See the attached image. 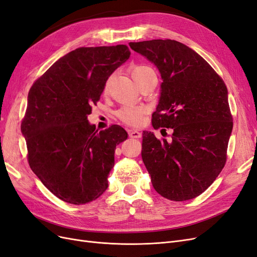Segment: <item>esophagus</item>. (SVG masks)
Here are the masks:
<instances>
[{
	"mask_svg": "<svg viewBox=\"0 0 257 257\" xmlns=\"http://www.w3.org/2000/svg\"><path fill=\"white\" fill-rule=\"evenodd\" d=\"M128 136L131 138H141V133L138 132V131H135V130H130L128 131Z\"/></svg>",
	"mask_w": 257,
	"mask_h": 257,
	"instance_id": "obj_1",
	"label": "esophagus"
}]
</instances>
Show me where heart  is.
I'll use <instances>...</instances> for the list:
<instances>
[{"label": "heart", "instance_id": "heart-1", "mask_svg": "<svg viewBox=\"0 0 257 257\" xmlns=\"http://www.w3.org/2000/svg\"><path fill=\"white\" fill-rule=\"evenodd\" d=\"M155 73L152 68L146 65H138L133 67L131 70L132 77L134 81L139 85L144 81L146 77L150 74ZM107 89V86H105V91ZM146 112V108L143 106H134V105H127L123 106L117 111V117L125 124L130 126H139L144 120V113Z\"/></svg>", "mask_w": 257, "mask_h": 257}]
</instances>
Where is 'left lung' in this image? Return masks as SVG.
Segmentation results:
<instances>
[{"label": "left lung", "mask_w": 257, "mask_h": 257, "mask_svg": "<svg viewBox=\"0 0 257 257\" xmlns=\"http://www.w3.org/2000/svg\"><path fill=\"white\" fill-rule=\"evenodd\" d=\"M130 47L152 61L163 78L153 127L172 128L170 141L143 133L141 156L153 187L172 201L196 198L226 162L233 130L227 88L204 58L179 41L154 39Z\"/></svg>", "instance_id": "1"}]
</instances>
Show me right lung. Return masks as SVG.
I'll list each match as a JSON object with an SVG mask.
<instances>
[{"label": "right lung", "mask_w": 257, "mask_h": 257, "mask_svg": "<svg viewBox=\"0 0 257 257\" xmlns=\"http://www.w3.org/2000/svg\"><path fill=\"white\" fill-rule=\"evenodd\" d=\"M125 44L78 48L59 58L31 87L21 132L28 161L46 187L70 204L98 199L107 189L120 125L98 132L88 114L110 74L128 59Z\"/></svg>", "instance_id": "1"}]
</instances>
